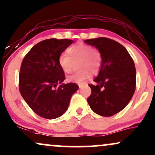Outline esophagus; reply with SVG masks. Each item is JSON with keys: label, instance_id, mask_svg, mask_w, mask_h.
Wrapping results in <instances>:
<instances>
[{"label": "esophagus", "instance_id": "esophagus-1", "mask_svg": "<svg viewBox=\"0 0 155 155\" xmlns=\"http://www.w3.org/2000/svg\"><path fill=\"white\" fill-rule=\"evenodd\" d=\"M84 85H82V84H79V87L80 88H82V87H83Z\"/></svg>", "mask_w": 155, "mask_h": 155}]
</instances>
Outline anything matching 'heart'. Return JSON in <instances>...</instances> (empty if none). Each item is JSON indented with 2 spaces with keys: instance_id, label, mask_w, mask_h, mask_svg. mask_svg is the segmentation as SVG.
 I'll return each mask as SVG.
<instances>
[{
  "instance_id": "heart-1",
  "label": "heart",
  "mask_w": 155,
  "mask_h": 155,
  "mask_svg": "<svg viewBox=\"0 0 155 155\" xmlns=\"http://www.w3.org/2000/svg\"><path fill=\"white\" fill-rule=\"evenodd\" d=\"M67 53L58 58V64L65 73L73 72L75 63H78L79 70L68 77V82L81 84L93 74L100 71L102 65V55L99 50L87 44L76 43L67 49Z\"/></svg>"
}]
</instances>
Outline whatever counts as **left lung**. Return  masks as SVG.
<instances>
[{
	"label": "left lung",
	"instance_id": "obj_1",
	"mask_svg": "<svg viewBox=\"0 0 155 155\" xmlns=\"http://www.w3.org/2000/svg\"><path fill=\"white\" fill-rule=\"evenodd\" d=\"M85 43L99 50L102 65L96 85L89 84L91 95L87 102L92 111L110 117L127 105L136 88V70L133 60L126 48L107 38L85 40Z\"/></svg>",
	"mask_w": 155,
	"mask_h": 155
}]
</instances>
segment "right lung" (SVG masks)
<instances>
[{"label":"right lung","instance_id":"right-lung-1","mask_svg":"<svg viewBox=\"0 0 155 155\" xmlns=\"http://www.w3.org/2000/svg\"><path fill=\"white\" fill-rule=\"evenodd\" d=\"M73 41L56 38L44 40L24 57L19 74V90L33 111L45 119H55L65 113L75 83L64 84L65 73L58 58Z\"/></svg>","mask_w":155,"mask_h":155}]
</instances>
